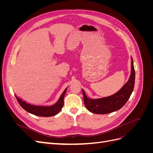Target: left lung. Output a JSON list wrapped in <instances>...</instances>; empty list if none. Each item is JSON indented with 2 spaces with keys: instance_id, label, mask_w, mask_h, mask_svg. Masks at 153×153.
<instances>
[{
  "instance_id": "8db88e82",
  "label": "left lung",
  "mask_w": 153,
  "mask_h": 153,
  "mask_svg": "<svg viewBox=\"0 0 153 153\" xmlns=\"http://www.w3.org/2000/svg\"><path fill=\"white\" fill-rule=\"evenodd\" d=\"M131 75L129 80L121 89L115 94L101 98L92 99L88 98L84 89H82L84 104L86 108L89 112L97 114H109L119 110L126 104L132 93L135 85V73L131 57Z\"/></svg>"
}]
</instances>
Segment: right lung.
Instances as JSON below:
<instances>
[{"instance_id": "obj_1", "label": "right lung", "mask_w": 153, "mask_h": 153, "mask_svg": "<svg viewBox=\"0 0 153 153\" xmlns=\"http://www.w3.org/2000/svg\"><path fill=\"white\" fill-rule=\"evenodd\" d=\"M67 88L62 92L61 96H60L58 101L54 105L51 106H41V105H31L30 103H27L26 101L22 100L21 98L15 94L16 98L18 103L21 105L22 107L24 108L27 112L30 113L33 115H37V116L41 117H51L53 115H57L64 105V95L66 94Z\"/></svg>"}]
</instances>
